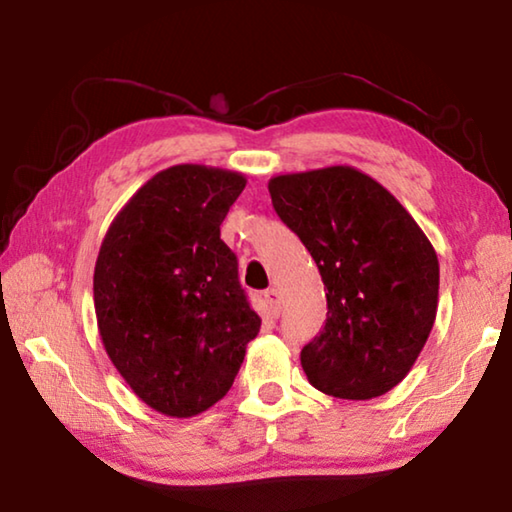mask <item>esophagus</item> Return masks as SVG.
<instances>
[{"instance_id":"34e87169","label":"esophagus","mask_w":512,"mask_h":512,"mask_svg":"<svg viewBox=\"0 0 512 512\" xmlns=\"http://www.w3.org/2000/svg\"><path fill=\"white\" fill-rule=\"evenodd\" d=\"M264 300L268 305V314H271V318L280 316V293H277V289L264 291Z\"/></svg>"}]
</instances>
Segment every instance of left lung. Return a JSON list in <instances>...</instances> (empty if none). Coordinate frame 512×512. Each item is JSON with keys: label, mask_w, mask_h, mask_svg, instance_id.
I'll list each match as a JSON object with an SVG mask.
<instances>
[{"label": "left lung", "mask_w": 512, "mask_h": 512, "mask_svg": "<svg viewBox=\"0 0 512 512\" xmlns=\"http://www.w3.org/2000/svg\"><path fill=\"white\" fill-rule=\"evenodd\" d=\"M273 207L314 257L327 320L300 352L320 393L372 400L409 375L436 320L438 255L406 207L348 164L280 173Z\"/></svg>", "instance_id": "left-lung-1"}]
</instances>
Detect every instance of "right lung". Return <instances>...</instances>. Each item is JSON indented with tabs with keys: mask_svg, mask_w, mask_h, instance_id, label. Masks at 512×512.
Wrapping results in <instances>:
<instances>
[{
	"mask_svg": "<svg viewBox=\"0 0 512 512\" xmlns=\"http://www.w3.org/2000/svg\"><path fill=\"white\" fill-rule=\"evenodd\" d=\"M246 176L173 164L112 219L94 266V311L110 361L133 393L192 418L230 391L262 325L239 284L221 223Z\"/></svg>",
	"mask_w": 512,
	"mask_h": 512,
	"instance_id": "add662e5",
	"label": "right lung"
}]
</instances>
